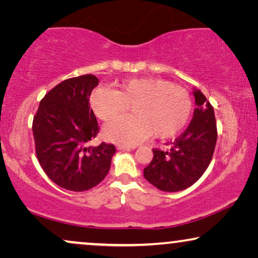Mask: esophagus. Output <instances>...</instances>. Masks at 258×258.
<instances>
[{
    "instance_id": "1",
    "label": "esophagus",
    "mask_w": 258,
    "mask_h": 258,
    "mask_svg": "<svg viewBox=\"0 0 258 258\" xmlns=\"http://www.w3.org/2000/svg\"><path fill=\"white\" fill-rule=\"evenodd\" d=\"M117 148L118 150H132V149H135V146H126V144H117Z\"/></svg>"
}]
</instances>
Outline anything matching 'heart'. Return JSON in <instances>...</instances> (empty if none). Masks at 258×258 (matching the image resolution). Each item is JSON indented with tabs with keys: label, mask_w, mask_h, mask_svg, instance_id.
Segmentation results:
<instances>
[{
	"label": "heart",
	"mask_w": 258,
	"mask_h": 258,
	"mask_svg": "<svg viewBox=\"0 0 258 258\" xmlns=\"http://www.w3.org/2000/svg\"><path fill=\"white\" fill-rule=\"evenodd\" d=\"M90 104L103 121L117 117L132 105V116L112 119L103 129L107 140L132 146L153 135L175 136L188 123L192 109L186 89L160 79H132L115 89L98 88Z\"/></svg>",
	"instance_id": "obj_1"
}]
</instances>
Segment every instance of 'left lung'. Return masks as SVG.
Segmentation results:
<instances>
[{
	"label": "left lung",
	"mask_w": 258,
	"mask_h": 258,
	"mask_svg": "<svg viewBox=\"0 0 258 258\" xmlns=\"http://www.w3.org/2000/svg\"><path fill=\"white\" fill-rule=\"evenodd\" d=\"M196 108L185 132L170 150L153 149L154 157L143 175L162 191H181L200 179L213 158L217 126L213 105L200 90H194Z\"/></svg>",
	"instance_id": "1"
}]
</instances>
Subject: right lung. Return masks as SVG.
Returning a JSON list of instances; mask_svg holds the SVG:
<instances>
[{"mask_svg":"<svg viewBox=\"0 0 258 258\" xmlns=\"http://www.w3.org/2000/svg\"><path fill=\"white\" fill-rule=\"evenodd\" d=\"M96 76L63 81L42 98L33 121L35 151L49 178L70 191H86L103 181L116 153L114 144L89 147L98 126L89 97Z\"/></svg>","mask_w":258,"mask_h":258,"instance_id":"1","label":"right lung"}]
</instances>
